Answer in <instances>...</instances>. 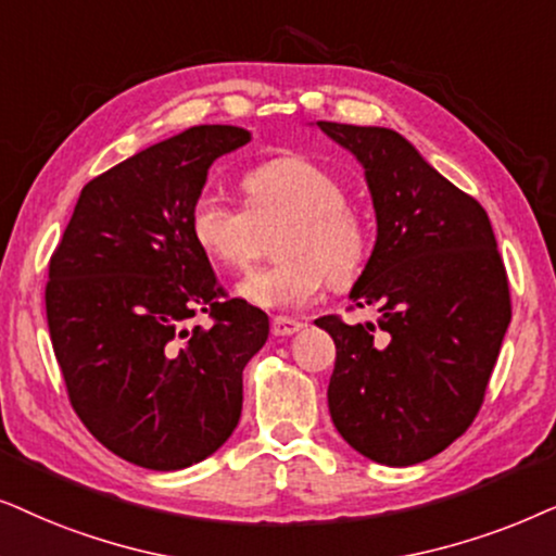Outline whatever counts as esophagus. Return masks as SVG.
Wrapping results in <instances>:
<instances>
[{
    "label": "esophagus",
    "instance_id": "obj_1",
    "mask_svg": "<svg viewBox=\"0 0 556 556\" xmlns=\"http://www.w3.org/2000/svg\"><path fill=\"white\" fill-rule=\"evenodd\" d=\"M302 330V323L300 320H292V317H274L271 320V332L277 338H287V336H294V332Z\"/></svg>",
    "mask_w": 556,
    "mask_h": 556
}]
</instances>
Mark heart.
Segmentation results:
<instances>
[{
	"instance_id": "1",
	"label": "heart",
	"mask_w": 556,
	"mask_h": 556,
	"mask_svg": "<svg viewBox=\"0 0 556 556\" xmlns=\"http://www.w3.org/2000/svg\"><path fill=\"white\" fill-rule=\"evenodd\" d=\"M247 205L201 195L190 208V233L211 262L243 269L262 249V233L285 226L282 264L251 271L236 294L266 309L302 307L325 290L345 287L364 269L371 233L366 218L345 203V188L330 169L307 157L264 162L241 180Z\"/></svg>"
}]
</instances>
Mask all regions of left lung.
<instances>
[{
	"label": "left lung",
	"mask_w": 556,
	"mask_h": 556,
	"mask_svg": "<svg viewBox=\"0 0 556 556\" xmlns=\"http://www.w3.org/2000/svg\"><path fill=\"white\" fill-rule=\"evenodd\" d=\"M366 173L376 243L348 298L374 323L315 320L336 340L332 425L368 460L406 468L442 453L483 404L510 323L495 236L476 198L387 127L317 122Z\"/></svg>",
	"instance_id": "1"
}]
</instances>
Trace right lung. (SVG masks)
<instances>
[{"label":"right lung","instance_id":"right-lung-1","mask_svg":"<svg viewBox=\"0 0 556 556\" xmlns=\"http://www.w3.org/2000/svg\"><path fill=\"white\" fill-rule=\"evenodd\" d=\"M251 142L203 124L93 177L50 258L48 328L73 409L124 460L182 470L239 425L243 366L269 317L226 300L190 233V208L220 154ZM198 312L211 329L187 328Z\"/></svg>","mask_w":556,"mask_h":556}]
</instances>
